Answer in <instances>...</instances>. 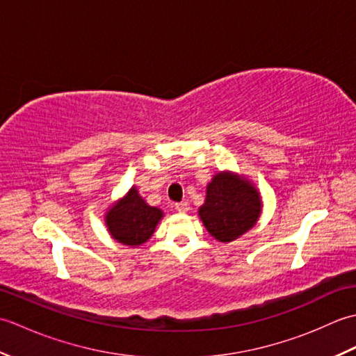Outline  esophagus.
<instances>
[{"label": "esophagus", "instance_id": "esophagus-1", "mask_svg": "<svg viewBox=\"0 0 356 356\" xmlns=\"http://www.w3.org/2000/svg\"><path fill=\"white\" fill-rule=\"evenodd\" d=\"M176 209L179 211V213H186V211L190 209V203H188V202H179V203H176Z\"/></svg>", "mask_w": 356, "mask_h": 356}]
</instances>
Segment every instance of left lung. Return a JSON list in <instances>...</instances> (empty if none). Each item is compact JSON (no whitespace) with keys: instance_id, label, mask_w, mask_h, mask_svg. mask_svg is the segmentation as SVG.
I'll list each match as a JSON object with an SVG mask.
<instances>
[{"instance_id":"obj_1","label":"left lung","mask_w":356,"mask_h":356,"mask_svg":"<svg viewBox=\"0 0 356 356\" xmlns=\"http://www.w3.org/2000/svg\"><path fill=\"white\" fill-rule=\"evenodd\" d=\"M260 214V193L248 179L231 171L216 174L207 186L205 203L199 208L208 232L225 243L254 228Z\"/></svg>"}]
</instances>
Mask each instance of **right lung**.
Wrapping results in <instances>:
<instances>
[{"instance_id": "1", "label": "right lung", "mask_w": 356, "mask_h": 356, "mask_svg": "<svg viewBox=\"0 0 356 356\" xmlns=\"http://www.w3.org/2000/svg\"><path fill=\"white\" fill-rule=\"evenodd\" d=\"M163 217L162 209L149 207L140 197L139 191L133 186L125 197L118 200L107 214V225L110 236L127 246H139L153 236L157 223Z\"/></svg>"}]
</instances>
